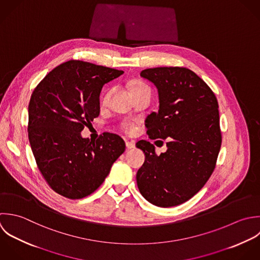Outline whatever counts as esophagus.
Instances as JSON below:
<instances>
[{
	"instance_id": "1",
	"label": "esophagus",
	"mask_w": 260,
	"mask_h": 260,
	"mask_svg": "<svg viewBox=\"0 0 260 260\" xmlns=\"http://www.w3.org/2000/svg\"><path fill=\"white\" fill-rule=\"evenodd\" d=\"M125 146H126L127 149H134L136 145H135V142H128V141H126V142H125Z\"/></svg>"
}]
</instances>
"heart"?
I'll use <instances>...</instances> for the list:
<instances>
[{"instance_id":"1","label":"heart","mask_w":260,"mask_h":260,"mask_svg":"<svg viewBox=\"0 0 260 260\" xmlns=\"http://www.w3.org/2000/svg\"><path fill=\"white\" fill-rule=\"evenodd\" d=\"M149 87L143 83V82H134L132 85H131V92L133 91H137V90H142V89H148ZM109 95H110V91H106L103 98H102V103L103 104H106L107 101H108V98H109ZM121 128L123 129V132H125L126 134H133L135 132V125L132 123V122H128V121H124L121 123Z\"/></svg>"}]
</instances>
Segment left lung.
<instances>
[{"mask_svg": "<svg viewBox=\"0 0 260 260\" xmlns=\"http://www.w3.org/2000/svg\"><path fill=\"white\" fill-rule=\"evenodd\" d=\"M141 76L159 93V110L146 119L147 134L151 140L167 139L168 149L158 156L150 142L137 143L146 155L138 187L151 204L175 207L197 194L215 170L222 145L218 100L203 79L183 67L146 69Z\"/></svg>", "mask_w": 260, "mask_h": 260, "instance_id": "obj_1", "label": "left lung"}]
</instances>
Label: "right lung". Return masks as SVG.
Listing matches in <instances>:
<instances>
[{"label":"right lung","instance_id":"right-lung-1","mask_svg":"<svg viewBox=\"0 0 260 260\" xmlns=\"http://www.w3.org/2000/svg\"><path fill=\"white\" fill-rule=\"evenodd\" d=\"M122 73L73 59L35 87L28 105V138L41 175L56 193L71 200L90 196L125 151L118 135L104 133L96 141L81 136L99 115L103 85Z\"/></svg>","mask_w":260,"mask_h":260}]
</instances>
